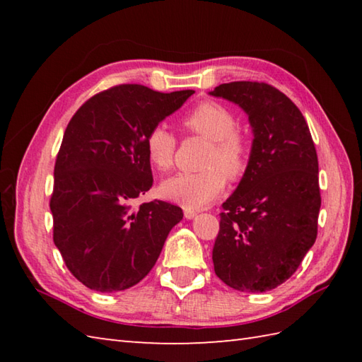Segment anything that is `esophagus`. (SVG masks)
I'll return each instance as SVG.
<instances>
[{
  "label": "esophagus",
  "mask_w": 362,
  "mask_h": 362,
  "mask_svg": "<svg viewBox=\"0 0 362 362\" xmlns=\"http://www.w3.org/2000/svg\"><path fill=\"white\" fill-rule=\"evenodd\" d=\"M183 214H185V218L187 219H193L196 214H197V211H194V210H189V209H185L183 210Z\"/></svg>",
  "instance_id": "esophagus-1"
}]
</instances>
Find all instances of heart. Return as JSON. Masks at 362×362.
<instances>
[{
  "mask_svg": "<svg viewBox=\"0 0 362 362\" xmlns=\"http://www.w3.org/2000/svg\"><path fill=\"white\" fill-rule=\"evenodd\" d=\"M189 132L210 140L197 173H179L161 183V196L185 209L197 210L214 201L226 188L227 177L238 180L247 168L249 144L236 130L235 113L226 105L205 101L196 105L182 121ZM151 163L160 171L174 165L177 140L165 124L151 127L144 138Z\"/></svg>",
  "mask_w": 362,
  "mask_h": 362,
  "instance_id": "1",
  "label": "heart"
}]
</instances>
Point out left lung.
<instances>
[{
  "label": "left lung",
  "mask_w": 362,
  "mask_h": 362,
  "mask_svg": "<svg viewBox=\"0 0 362 362\" xmlns=\"http://www.w3.org/2000/svg\"><path fill=\"white\" fill-rule=\"evenodd\" d=\"M210 95L240 105L253 132L245 173L222 204L214 272L236 291H271L297 271L316 241L317 152L302 112L269 83H221Z\"/></svg>",
  "instance_id": "left-lung-1"
}]
</instances>
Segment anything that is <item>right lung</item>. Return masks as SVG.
<instances>
[{
	"instance_id": "right-lung-1",
	"label": "right lung",
	"mask_w": 362,
	"mask_h": 362,
	"mask_svg": "<svg viewBox=\"0 0 362 362\" xmlns=\"http://www.w3.org/2000/svg\"><path fill=\"white\" fill-rule=\"evenodd\" d=\"M193 90L160 93L138 83L104 90L73 115L54 166L52 238L87 288H132L156 264L182 209L132 202L152 187L144 138L180 109Z\"/></svg>"
}]
</instances>
